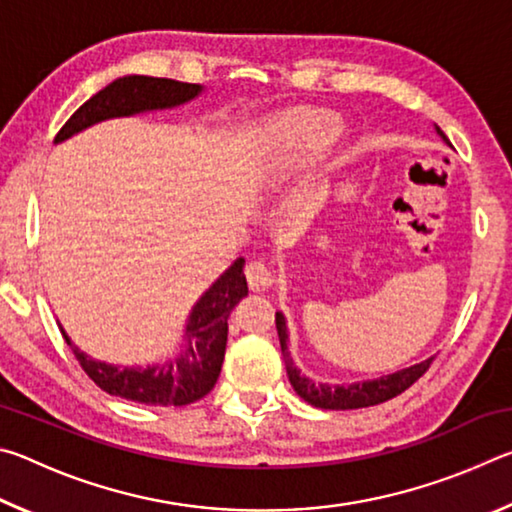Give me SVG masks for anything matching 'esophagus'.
Instances as JSON below:
<instances>
[{
  "mask_svg": "<svg viewBox=\"0 0 512 512\" xmlns=\"http://www.w3.org/2000/svg\"><path fill=\"white\" fill-rule=\"evenodd\" d=\"M246 280L250 289L264 291L273 284V273L264 259H250L246 264Z\"/></svg>",
  "mask_w": 512,
  "mask_h": 512,
  "instance_id": "obj_1",
  "label": "esophagus"
}]
</instances>
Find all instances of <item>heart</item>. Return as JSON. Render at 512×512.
Wrapping results in <instances>:
<instances>
[{"label":"heart","mask_w":512,"mask_h":512,"mask_svg":"<svg viewBox=\"0 0 512 512\" xmlns=\"http://www.w3.org/2000/svg\"><path fill=\"white\" fill-rule=\"evenodd\" d=\"M334 133L336 126L329 117L282 121L266 133V158L273 164H293L305 155L323 149Z\"/></svg>","instance_id":"heart-1"}]
</instances>
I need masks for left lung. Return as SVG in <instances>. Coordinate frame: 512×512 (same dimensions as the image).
I'll list each match as a JSON object with an SVG mask.
<instances>
[{
    "instance_id": "obj_1",
    "label": "left lung",
    "mask_w": 512,
    "mask_h": 512,
    "mask_svg": "<svg viewBox=\"0 0 512 512\" xmlns=\"http://www.w3.org/2000/svg\"><path fill=\"white\" fill-rule=\"evenodd\" d=\"M443 135V140L449 144V140ZM275 327H277V336H280V345H282V354H284V363H287V375L302 400L309 402L311 406H318V409H329V411H345V409H363V406H375L381 402H388L397 397L400 393H404L406 388L413 386L424 372L429 370L431 361L427 359L418 363V366L404 368L400 372H393L388 377H379L372 381H361V384H350V386H325V384H314V381L302 377L300 370L293 366L291 354L287 348V323H284V316L277 311L275 314Z\"/></svg>"
}]
</instances>
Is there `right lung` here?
<instances>
[{"mask_svg": "<svg viewBox=\"0 0 512 512\" xmlns=\"http://www.w3.org/2000/svg\"><path fill=\"white\" fill-rule=\"evenodd\" d=\"M203 88L196 83H180L173 79H155V76H124L112 81L108 88L94 94L74 112L60 128L54 142H63L74 133L83 131L97 121L110 117H126L142 110H158L180 106L194 99ZM248 296L244 275V259H237L212 289L196 302L187 323V345L180 359L153 368H117L94 361L72 348L76 361L81 363L94 384L108 395L124 397L137 404L151 406H185L201 400L212 391L219 379L225 343H228V316L237 302Z\"/></svg>", "mask_w": 512, "mask_h": 512, "instance_id": "right-lung-1", "label": "right lung"}]
</instances>
